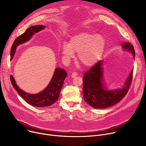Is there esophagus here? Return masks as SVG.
<instances>
[{"label":"esophagus","instance_id":"34e87169","mask_svg":"<svg viewBox=\"0 0 146 146\" xmlns=\"http://www.w3.org/2000/svg\"><path fill=\"white\" fill-rule=\"evenodd\" d=\"M77 76V73H76V72H74V73H73L72 74L71 77H72V78H74V77H76Z\"/></svg>","mask_w":146,"mask_h":146}]
</instances>
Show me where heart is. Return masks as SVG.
Listing matches in <instances>:
<instances>
[{
  "instance_id": "heart-1",
  "label": "heart",
  "mask_w": 146,
  "mask_h": 146,
  "mask_svg": "<svg viewBox=\"0 0 146 146\" xmlns=\"http://www.w3.org/2000/svg\"><path fill=\"white\" fill-rule=\"evenodd\" d=\"M106 46V40L102 35L80 32L70 38L69 43L64 41L60 50L65 62L73 58L74 52H77L80 64L85 67H91L102 58Z\"/></svg>"
}]
</instances>
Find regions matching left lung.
I'll return each instance as SVG.
<instances>
[{"label":"left lung","mask_w":146,"mask_h":146,"mask_svg":"<svg viewBox=\"0 0 146 146\" xmlns=\"http://www.w3.org/2000/svg\"><path fill=\"white\" fill-rule=\"evenodd\" d=\"M121 47L124 51L131 53L135 59V50L130 43L124 41ZM103 60H99L84 74L82 78L84 99L95 109L108 108L119 102L127 94L132 80L133 69L121 88L110 90L107 87L103 79Z\"/></svg>","instance_id":"left-lung-1"}]
</instances>
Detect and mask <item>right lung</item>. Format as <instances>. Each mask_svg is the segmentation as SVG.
<instances>
[{
	"label": "right lung",
	"mask_w": 146,
	"mask_h": 146,
	"mask_svg": "<svg viewBox=\"0 0 146 146\" xmlns=\"http://www.w3.org/2000/svg\"><path fill=\"white\" fill-rule=\"evenodd\" d=\"M45 28L46 27L42 25L32 26L27 29L23 34L16 38L11 48V60L13 58L17 47L19 45L29 41L35 33L44 30ZM67 75L66 70L60 68H55L52 78L47 87L42 91L35 94L27 93L21 89L16 84V81L12 75L10 76V80L13 88L28 103L33 106L43 108L51 106L58 100L60 91Z\"/></svg>",
	"instance_id": "obj_1"
}]
</instances>
